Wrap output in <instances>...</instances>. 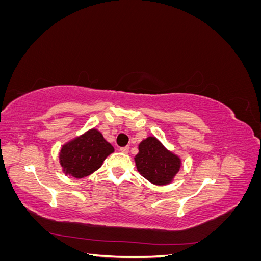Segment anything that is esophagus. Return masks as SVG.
Returning a JSON list of instances; mask_svg holds the SVG:
<instances>
[{
	"mask_svg": "<svg viewBox=\"0 0 261 261\" xmlns=\"http://www.w3.org/2000/svg\"><path fill=\"white\" fill-rule=\"evenodd\" d=\"M120 151H121V152H123V153H127V152L129 151V147H128V146L122 147V148H120Z\"/></svg>",
	"mask_w": 261,
	"mask_h": 261,
	"instance_id": "esophagus-1",
	"label": "esophagus"
}]
</instances>
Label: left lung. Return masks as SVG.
Returning <instances> with one entry per match:
<instances>
[{
  "label": "left lung",
  "mask_w": 261,
  "mask_h": 261,
  "mask_svg": "<svg viewBox=\"0 0 261 261\" xmlns=\"http://www.w3.org/2000/svg\"><path fill=\"white\" fill-rule=\"evenodd\" d=\"M138 149L135 163L140 174L154 185L170 184L180 169L179 158L151 136L141 141Z\"/></svg>",
  "instance_id": "left-lung-1"
}]
</instances>
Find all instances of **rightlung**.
I'll return each mask as SVG.
<instances>
[{"label": "right lung", "mask_w": 261, "mask_h": 261, "mask_svg": "<svg viewBox=\"0 0 261 261\" xmlns=\"http://www.w3.org/2000/svg\"><path fill=\"white\" fill-rule=\"evenodd\" d=\"M114 151L112 145L98 129H89L63 145L60 163L66 175L83 178L101 168L106 158Z\"/></svg>", "instance_id": "obj_1"}]
</instances>
